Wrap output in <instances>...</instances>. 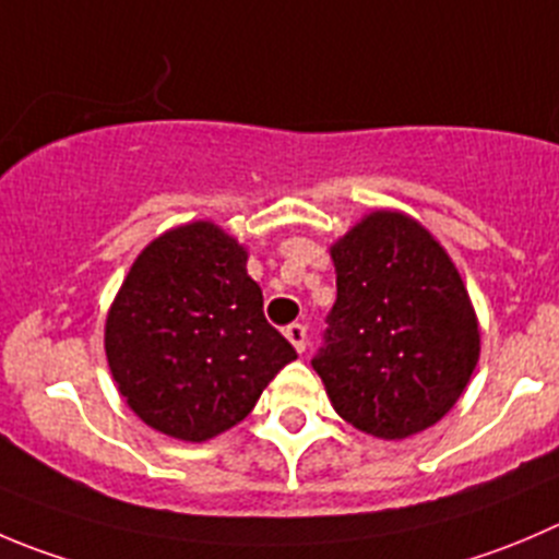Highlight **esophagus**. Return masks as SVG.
<instances>
[{"mask_svg": "<svg viewBox=\"0 0 559 559\" xmlns=\"http://www.w3.org/2000/svg\"><path fill=\"white\" fill-rule=\"evenodd\" d=\"M285 337L290 340V345H294L299 354L307 348V329L301 326V323H290V326L285 329Z\"/></svg>", "mask_w": 559, "mask_h": 559, "instance_id": "obj_1", "label": "esophagus"}]
</instances>
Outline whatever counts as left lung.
Masks as SVG:
<instances>
[{
	"instance_id": "8db88e82",
	"label": "left lung",
	"mask_w": 559,
	"mask_h": 559,
	"mask_svg": "<svg viewBox=\"0 0 559 559\" xmlns=\"http://www.w3.org/2000/svg\"><path fill=\"white\" fill-rule=\"evenodd\" d=\"M337 301L312 359L334 412L379 439L436 425L480 356L475 307L444 247L412 216L373 211L332 243Z\"/></svg>"
}]
</instances>
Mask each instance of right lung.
I'll list each match as a JSON object with an SVG mask.
<instances>
[{
    "instance_id": "add662e5",
    "label": "right lung",
    "mask_w": 559,
    "mask_h": 559,
    "mask_svg": "<svg viewBox=\"0 0 559 559\" xmlns=\"http://www.w3.org/2000/svg\"><path fill=\"white\" fill-rule=\"evenodd\" d=\"M111 379L151 428L205 442L241 423L296 350L263 316L247 249L214 222L147 243L109 307Z\"/></svg>"
}]
</instances>
